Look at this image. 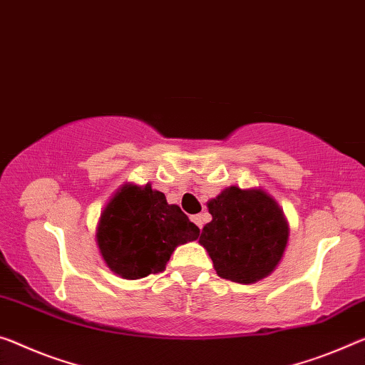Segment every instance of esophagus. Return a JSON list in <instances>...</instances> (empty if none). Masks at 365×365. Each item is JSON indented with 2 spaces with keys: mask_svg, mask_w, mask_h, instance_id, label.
I'll list each match as a JSON object with an SVG mask.
<instances>
[{
  "mask_svg": "<svg viewBox=\"0 0 365 365\" xmlns=\"http://www.w3.org/2000/svg\"><path fill=\"white\" fill-rule=\"evenodd\" d=\"M190 220H192L199 228L204 227V215H200V214L199 215H192V217H190Z\"/></svg>",
  "mask_w": 365,
  "mask_h": 365,
  "instance_id": "34e87169",
  "label": "esophagus"
}]
</instances>
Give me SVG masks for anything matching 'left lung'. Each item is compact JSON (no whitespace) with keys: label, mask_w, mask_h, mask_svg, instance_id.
I'll use <instances>...</instances> for the list:
<instances>
[{"label":"left lung","mask_w":365,"mask_h":365,"mask_svg":"<svg viewBox=\"0 0 365 365\" xmlns=\"http://www.w3.org/2000/svg\"><path fill=\"white\" fill-rule=\"evenodd\" d=\"M212 222L199 243L217 274L238 284L267 277L282 259L289 241L284 212L262 189H223L209 204Z\"/></svg>","instance_id":"obj_1"}]
</instances>
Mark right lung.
<instances>
[{"label":"right lung","instance_id":"1","mask_svg":"<svg viewBox=\"0 0 365 365\" xmlns=\"http://www.w3.org/2000/svg\"><path fill=\"white\" fill-rule=\"evenodd\" d=\"M200 230L160 190L127 182L101 214L96 240L112 272L142 279L163 272L179 245L199 238Z\"/></svg>","mask_w":365,"mask_h":365}]
</instances>
